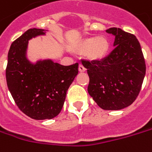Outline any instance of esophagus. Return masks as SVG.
<instances>
[{"mask_svg":"<svg viewBox=\"0 0 152 152\" xmlns=\"http://www.w3.org/2000/svg\"><path fill=\"white\" fill-rule=\"evenodd\" d=\"M79 71L81 72H85V71H86V67H85L82 64H80V66H79Z\"/></svg>","mask_w":152,"mask_h":152,"instance_id":"obj_1","label":"esophagus"}]
</instances>
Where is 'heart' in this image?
<instances>
[{
  "label": "heart",
  "mask_w": 152,
  "mask_h": 152,
  "mask_svg": "<svg viewBox=\"0 0 152 152\" xmlns=\"http://www.w3.org/2000/svg\"><path fill=\"white\" fill-rule=\"evenodd\" d=\"M71 48L79 54H86L91 60L98 61L108 56L110 43L104 37H90L74 42Z\"/></svg>",
  "instance_id": "b5f03b06"
}]
</instances>
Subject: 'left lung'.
Segmentation results:
<instances>
[{
    "label": "left lung",
    "instance_id": "1",
    "mask_svg": "<svg viewBox=\"0 0 152 152\" xmlns=\"http://www.w3.org/2000/svg\"><path fill=\"white\" fill-rule=\"evenodd\" d=\"M106 32L115 36V49L102 61H82L90 78L88 92L104 110H119L131 105L140 91L145 62L134 35L120 28Z\"/></svg>",
    "mask_w": 152,
    "mask_h": 152
}]
</instances>
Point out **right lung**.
<instances>
[{
	"label": "right lung",
	"instance_id": "right-lung-1",
	"mask_svg": "<svg viewBox=\"0 0 152 152\" xmlns=\"http://www.w3.org/2000/svg\"><path fill=\"white\" fill-rule=\"evenodd\" d=\"M45 35L42 29H29L14 42L7 55L6 79L19 109L35 120L57 116L66 91L79 72V63L62 66L52 60L31 63L26 57L29 40Z\"/></svg>",
	"mask_w": 152,
	"mask_h": 152
}]
</instances>
